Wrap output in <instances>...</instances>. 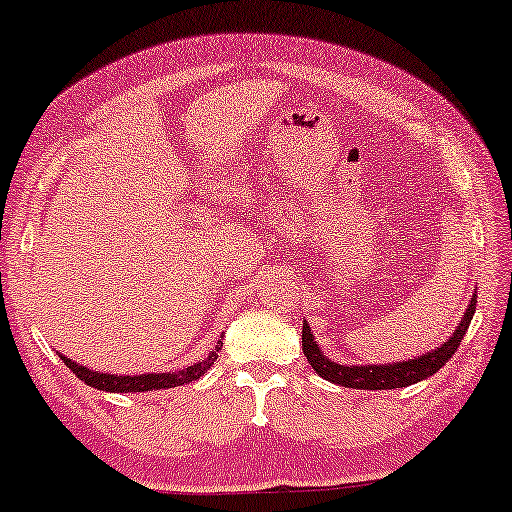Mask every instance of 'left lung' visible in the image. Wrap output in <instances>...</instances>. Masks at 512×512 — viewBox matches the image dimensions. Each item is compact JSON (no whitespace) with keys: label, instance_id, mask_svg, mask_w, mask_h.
Here are the masks:
<instances>
[{"label":"left lung","instance_id":"1","mask_svg":"<svg viewBox=\"0 0 512 512\" xmlns=\"http://www.w3.org/2000/svg\"><path fill=\"white\" fill-rule=\"evenodd\" d=\"M477 305V291L470 298L466 313H463L459 327L451 334L442 345H437L430 353L414 357V360H400V362H388V364H341L329 360L322 353V348L317 345L313 331H310L308 322H303V355L308 357L310 367L315 369V374H320L324 381L336 383L343 388H355V390H393V388H407L411 383L423 381L437 374L444 364L451 360V355L456 353L463 336L470 327V320L475 315Z\"/></svg>","mask_w":512,"mask_h":512}]
</instances>
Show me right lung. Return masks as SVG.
Here are the masks:
<instances>
[{"label": "right lung", "mask_w": 512, "mask_h": 512, "mask_svg": "<svg viewBox=\"0 0 512 512\" xmlns=\"http://www.w3.org/2000/svg\"><path fill=\"white\" fill-rule=\"evenodd\" d=\"M221 341L211 353L204 357L202 362L190 364V367L178 369V371H164V374H136V376H119V374H103V371L89 369L84 364L72 362L70 357L61 355L65 367H70L72 374H75L79 381H84L86 386L105 390V393H145V390H167L176 386H185V383L197 381L199 376L207 374L211 364L216 362L218 350H221Z\"/></svg>", "instance_id": "add662e5"}]
</instances>
